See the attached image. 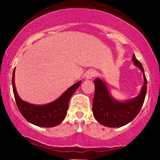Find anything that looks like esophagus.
<instances>
[{
    "label": "esophagus",
    "instance_id": "obj_1",
    "mask_svg": "<svg viewBox=\"0 0 160 160\" xmlns=\"http://www.w3.org/2000/svg\"><path fill=\"white\" fill-rule=\"evenodd\" d=\"M96 75V73H95V71H92V70H89L88 71H86L85 74V78L86 80H91L92 78H93Z\"/></svg>",
    "mask_w": 160,
    "mask_h": 160
}]
</instances>
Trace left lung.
Wrapping results in <instances>:
<instances>
[{
	"mask_svg": "<svg viewBox=\"0 0 160 160\" xmlns=\"http://www.w3.org/2000/svg\"><path fill=\"white\" fill-rule=\"evenodd\" d=\"M134 65L141 70L144 77V84L139 95L126 101H118L111 95L104 80L95 78V91L92 101V112L95 120L107 127H122L136 117L144 104L147 93L146 77L143 66L133 54Z\"/></svg>",
	"mask_w": 160,
	"mask_h": 160,
	"instance_id": "obj_1",
	"label": "left lung"
}]
</instances>
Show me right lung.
Wrapping results in <instances>:
<instances>
[{
    "label": "right lung",
    "instance_id": "right-lung-1",
    "mask_svg": "<svg viewBox=\"0 0 160 160\" xmlns=\"http://www.w3.org/2000/svg\"><path fill=\"white\" fill-rule=\"evenodd\" d=\"M80 84V80L50 103L33 104L25 102L19 96L15 85V69L12 73V90L20 113L29 122L40 127H54L61 123L67 115L70 98Z\"/></svg>",
    "mask_w": 160,
    "mask_h": 160
}]
</instances>
